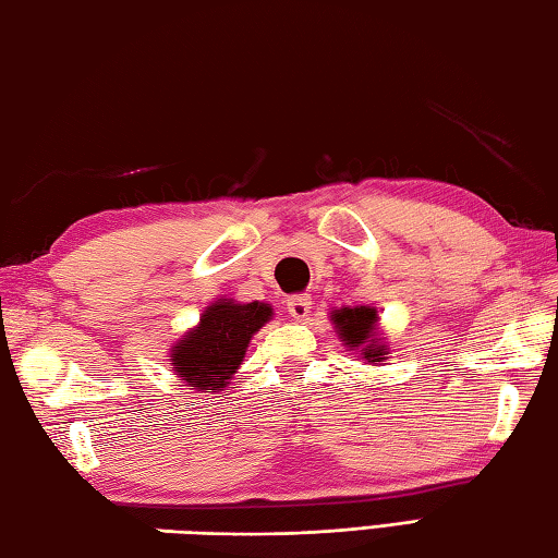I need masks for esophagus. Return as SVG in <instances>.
I'll use <instances>...</instances> for the list:
<instances>
[{
	"instance_id": "obj_1",
	"label": "esophagus",
	"mask_w": 558,
	"mask_h": 558,
	"mask_svg": "<svg viewBox=\"0 0 558 558\" xmlns=\"http://www.w3.org/2000/svg\"><path fill=\"white\" fill-rule=\"evenodd\" d=\"M287 308H289V315L293 320H306L311 315L313 301H311L308 293H299V296H291L287 301Z\"/></svg>"
}]
</instances>
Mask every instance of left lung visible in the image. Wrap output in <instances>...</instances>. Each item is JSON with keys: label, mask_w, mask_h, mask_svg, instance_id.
Segmentation results:
<instances>
[{"label": "left lung", "mask_w": 558, "mask_h": 558, "mask_svg": "<svg viewBox=\"0 0 558 558\" xmlns=\"http://www.w3.org/2000/svg\"><path fill=\"white\" fill-rule=\"evenodd\" d=\"M330 320L340 342L350 352H356L364 364L376 366L388 360L391 347L378 330V311L374 306H342L332 311Z\"/></svg>", "instance_id": "8db88e82"}]
</instances>
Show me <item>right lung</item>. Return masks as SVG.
<instances>
[{
  "label": "right lung",
  "instance_id": "add662e5",
  "mask_svg": "<svg viewBox=\"0 0 558 558\" xmlns=\"http://www.w3.org/2000/svg\"><path fill=\"white\" fill-rule=\"evenodd\" d=\"M275 318L269 303L223 299L208 303L202 318L170 347V369L194 391L218 393L245 360L252 335Z\"/></svg>",
  "mask_w": 558,
  "mask_h": 558
}]
</instances>
